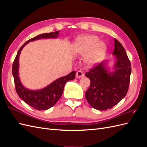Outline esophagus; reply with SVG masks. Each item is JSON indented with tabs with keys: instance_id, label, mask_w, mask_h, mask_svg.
I'll return each instance as SVG.
<instances>
[{
	"instance_id": "obj_1",
	"label": "esophagus",
	"mask_w": 147,
	"mask_h": 147,
	"mask_svg": "<svg viewBox=\"0 0 147 147\" xmlns=\"http://www.w3.org/2000/svg\"><path fill=\"white\" fill-rule=\"evenodd\" d=\"M84 76V73L81 70H78L76 73V77L77 78H82Z\"/></svg>"
}]
</instances>
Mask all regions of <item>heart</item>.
Returning <instances> with one entry per match:
<instances>
[{
  "label": "heart",
  "mask_w": 147,
  "mask_h": 147,
  "mask_svg": "<svg viewBox=\"0 0 147 147\" xmlns=\"http://www.w3.org/2000/svg\"><path fill=\"white\" fill-rule=\"evenodd\" d=\"M105 44L99 41V38L95 35H84L78 37L75 41L73 51L75 55L86 57V63L89 65L96 64L105 55Z\"/></svg>",
  "instance_id": "b5f03b06"
}]
</instances>
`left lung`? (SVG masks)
<instances>
[{
	"label": "left lung",
	"instance_id": "1",
	"mask_svg": "<svg viewBox=\"0 0 147 147\" xmlns=\"http://www.w3.org/2000/svg\"><path fill=\"white\" fill-rule=\"evenodd\" d=\"M117 62L115 72L109 73L105 62L94 65L85 74L90 80V86L85 97L93 108L99 110L112 109L126 95L130 82L131 62L123 45L115 38Z\"/></svg>",
	"mask_w": 147,
	"mask_h": 147
}]
</instances>
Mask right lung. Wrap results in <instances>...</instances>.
Instances as JSON below:
<instances>
[{"mask_svg": "<svg viewBox=\"0 0 147 147\" xmlns=\"http://www.w3.org/2000/svg\"><path fill=\"white\" fill-rule=\"evenodd\" d=\"M59 32V30H57L54 32L42 34L29 40L20 48L13 63L12 74L18 95L26 104L38 110H45L54 106L63 94L65 84L69 80L75 79L76 72L75 71H72L65 76L57 79L42 90L38 91L29 90L22 86L18 77L19 56L22 49L29 42L40 38H56L58 36Z\"/></svg>", "mask_w": 147, "mask_h": 147, "instance_id": "add662e5", "label": "right lung"}]
</instances>
